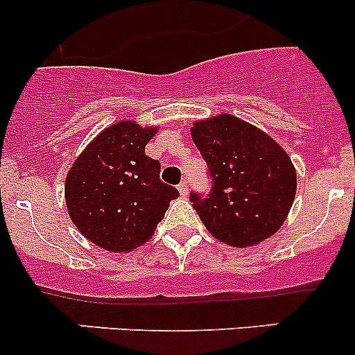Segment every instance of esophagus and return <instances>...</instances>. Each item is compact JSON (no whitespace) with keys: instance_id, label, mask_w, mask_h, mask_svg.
I'll return each instance as SVG.
<instances>
[{"instance_id":"34e87169","label":"esophagus","mask_w":355,"mask_h":355,"mask_svg":"<svg viewBox=\"0 0 355 355\" xmlns=\"http://www.w3.org/2000/svg\"><path fill=\"white\" fill-rule=\"evenodd\" d=\"M178 191H180V194L182 196H187V192H189V184L187 182H180V184H178Z\"/></svg>"}]
</instances>
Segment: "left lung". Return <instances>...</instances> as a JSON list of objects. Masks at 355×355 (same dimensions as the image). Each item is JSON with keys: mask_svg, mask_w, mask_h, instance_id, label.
I'll return each mask as SVG.
<instances>
[{"mask_svg": "<svg viewBox=\"0 0 355 355\" xmlns=\"http://www.w3.org/2000/svg\"><path fill=\"white\" fill-rule=\"evenodd\" d=\"M191 134L211 178L207 194L192 191L189 196L204 227L234 247L271 237L295 198V170L287 153L232 114L198 121Z\"/></svg>", "mask_w": 355, "mask_h": 355, "instance_id": "1", "label": "left lung"}]
</instances>
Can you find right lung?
<instances>
[{
	"label": "right lung",
	"instance_id": "obj_1",
	"mask_svg": "<svg viewBox=\"0 0 355 355\" xmlns=\"http://www.w3.org/2000/svg\"><path fill=\"white\" fill-rule=\"evenodd\" d=\"M156 128L120 121L98 135L67 177L71 221L84 237L113 252L139 247L155 234L178 191L163 184L161 164L146 156Z\"/></svg>",
	"mask_w": 355,
	"mask_h": 355
}]
</instances>
